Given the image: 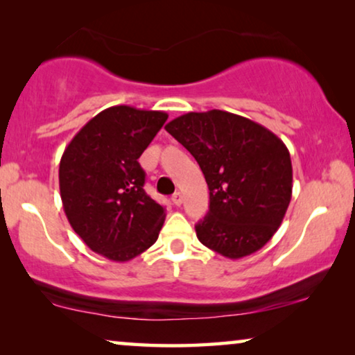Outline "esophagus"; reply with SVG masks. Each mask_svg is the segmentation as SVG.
Listing matches in <instances>:
<instances>
[{
	"instance_id": "obj_1",
	"label": "esophagus",
	"mask_w": 355,
	"mask_h": 355,
	"mask_svg": "<svg viewBox=\"0 0 355 355\" xmlns=\"http://www.w3.org/2000/svg\"><path fill=\"white\" fill-rule=\"evenodd\" d=\"M171 200H173V203H174V205H182V202H184V196H182V193L181 192H176V193H174V196L171 197Z\"/></svg>"
}]
</instances>
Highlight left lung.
<instances>
[{
    "label": "left lung",
    "instance_id": "8db88e82",
    "mask_svg": "<svg viewBox=\"0 0 355 355\" xmlns=\"http://www.w3.org/2000/svg\"><path fill=\"white\" fill-rule=\"evenodd\" d=\"M164 129L197 159L208 184L210 210L196 225L198 241L232 260L260 250L278 231L293 196L283 140L221 110L186 113Z\"/></svg>",
    "mask_w": 355,
    "mask_h": 355
}]
</instances>
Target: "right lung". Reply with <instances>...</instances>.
Instances as JSON below:
<instances>
[{"label":"right lung","instance_id":"obj_1","mask_svg":"<svg viewBox=\"0 0 355 355\" xmlns=\"http://www.w3.org/2000/svg\"><path fill=\"white\" fill-rule=\"evenodd\" d=\"M164 111L111 106L74 135L60 162L62 208L80 239L113 261L152 247L164 208L144 191L139 158L166 123Z\"/></svg>","mask_w":355,"mask_h":355}]
</instances>
